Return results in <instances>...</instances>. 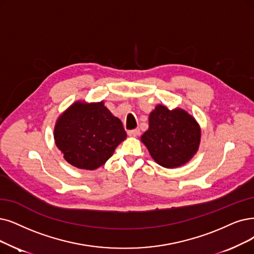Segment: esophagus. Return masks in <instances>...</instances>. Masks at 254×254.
Here are the masks:
<instances>
[{
  "label": "esophagus",
  "instance_id": "esophagus-1",
  "mask_svg": "<svg viewBox=\"0 0 254 254\" xmlns=\"http://www.w3.org/2000/svg\"><path fill=\"white\" fill-rule=\"evenodd\" d=\"M128 135L135 137L137 135H139V129H133V130H129L128 131Z\"/></svg>",
  "mask_w": 254,
  "mask_h": 254
}]
</instances>
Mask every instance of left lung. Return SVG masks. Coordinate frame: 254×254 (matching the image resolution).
Here are the masks:
<instances>
[{
    "label": "left lung",
    "instance_id": "1",
    "mask_svg": "<svg viewBox=\"0 0 254 254\" xmlns=\"http://www.w3.org/2000/svg\"><path fill=\"white\" fill-rule=\"evenodd\" d=\"M201 130L197 121L186 110L157 105L149 116V129L140 140L150 155L164 168L187 164L198 151Z\"/></svg>",
    "mask_w": 254,
    "mask_h": 254
}]
</instances>
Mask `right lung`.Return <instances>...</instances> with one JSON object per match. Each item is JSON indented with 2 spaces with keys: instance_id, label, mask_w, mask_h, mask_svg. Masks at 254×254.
I'll return each mask as SVG.
<instances>
[{
  "instance_id": "add662e5",
  "label": "right lung",
  "mask_w": 254,
  "mask_h": 254,
  "mask_svg": "<svg viewBox=\"0 0 254 254\" xmlns=\"http://www.w3.org/2000/svg\"><path fill=\"white\" fill-rule=\"evenodd\" d=\"M127 134L120 119L104 102L78 101L60 116L54 128V139L64 159L78 169L95 170L113 156Z\"/></svg>"
}]
</instances>
